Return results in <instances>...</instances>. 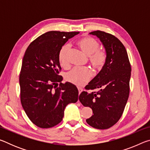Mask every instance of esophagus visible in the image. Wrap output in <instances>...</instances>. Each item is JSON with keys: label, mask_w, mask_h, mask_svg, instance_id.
Instances as JSON below:
<instances>
[{"label": "esophagus", "mask_w": 150, "mask_h": 150, "mask_svg": "<svg viewBox=\"0 0 150 150\" xmlns=\"http://www.w3.org/2000/svg\"><path fill=\"white\" fill-rule=\"evenodd\" d=\"M78 91H79V94L82 92V91H83V89L82 88H81V87H78Z\"/></svg>", "instance_id": "34e87169"}]
</instances>
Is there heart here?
Instances as JSON below:
<instances>
[{
    "mask_svg": "<svg viewBox=\"0 0 150 150\" xmlns=\"http://www.w3.org/2000/svg\"><path fill=\"white\" fill-rule=\"evenodd\" d=\"M77 45L84 54L89 56V63L94 69L100 71L103 69L106 62V54L105 51L99 50V43L90 36H85L78 40ZM69 46L65 44L62 46L58 53V60L63 67L69 66ZM91 77V72L87 67L74 68L65 75V79L67 82L79 87L85 85Z\"/></svg>",
    "mask_w": 150,
    "mask_h": 150,
    "instance_id": "b5f03b06",
    "label": "heart"
}]
</instances>
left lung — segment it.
I'll list each match as a JSON object with an SVG mask.
<instances>
[{
  "mask_svg": "<svg viewBox=\"0 0 150 150\" xmlns=\"http://www.w3.org/2000/svg\"><path fill=\"white\" fill-rule=\"evenodd\" d=\"M90 34L96 35L103 43L106 62L79 99L93 110L92 116L86 120L88 125L105 130L115 125L122 115L130 93L131 65L125 47L115 35L100 30ZM96 88H100L98 92L87 91Z\"/></svg>",
  "mask_w": 150,
  "mask_h": 150,
  "instance_id": "obj_1",
  "label": "left lung"
}]
</instances>
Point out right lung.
I'll list each match as a JSON object with an SVG mask.
<instances>
[{
	"label": "right lung",
	"instance_id": "right-lung-1",
	"mask_svg": "<svg viewBox=\"0 0 150 150\" xmlns=\"http://www.w3.org/2000/svg\"><path fill=\"white\" fill-rule=\"evenodd\" d=\"M79 33L47 32L34 40L25 52L19 77L20 101L28 117L40 128L56 126L63 120L66 106L78 100L76 86L62 83L58 53Z\"/></svg>",
	"mask_w": 150,
	"mask_h": 150
}]
</instances>
